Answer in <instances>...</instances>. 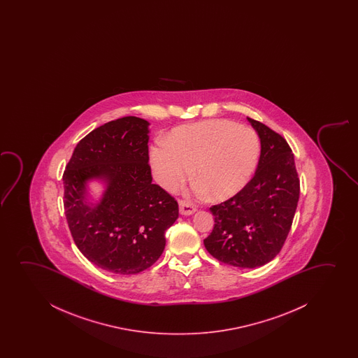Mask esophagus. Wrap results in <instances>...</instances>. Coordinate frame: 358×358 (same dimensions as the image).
I'll return each instance as SVG.
<instances>
[{
	"label": "esophagus",
	"mask_w": 358,
	"mask_h": 358,
	"mask_svg": "<svg viewBox=\"0 0 358 358\" xmlns=\"http://www.w3.org/2000/svg\"><path fill=\"white\" fill-rule=\"evenodd\" d=\"M178 204H180V213L183 214V215H191V214H193L196 210V206L191 203V201L181 199V201H178Z\"/></svg>",
	"instance_id": "34e87169"
}]
</instances>
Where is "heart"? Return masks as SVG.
<instances>
[{
	"instance_id": "obj_1",
	"label": "heart",
	"mask_w": 358,
	"mask_h": 358,
	"mask_svg": "<svg viewBox=\"0 0 358 358\" xmlns=\"http://www.w3.org/2000/svg\"><path fill=\"white\" fill-rule=\"evenodd\" d=\"M166 147L152 148V169L167 189H175L193 167L198 189L213 201L235 196L250 181L259 157L258 137L229 120H206L175 128Z\"/></svg>"
}]
</instances>
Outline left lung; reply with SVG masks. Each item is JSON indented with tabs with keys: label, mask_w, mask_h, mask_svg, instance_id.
Segmentation results:
<instances>
[{
	"label": "left lung",
	"mask_w": 358,
	"mask_h": 358,
	"mask_svg": "<svg viewBox=\"0 0 358 358\" xmlns=\"http://www.w3.org/2000/svg\"><path fill=\"white\" fill-rule=\"evenodd\" d=\"M260 138L258 166L230 199L211 206L215 225L204 240L221 263L255 268L274 259L287 238L299 198L292 149L281 134L248 118Z\"/></svg>",
	"instance_id": "left-lung-1"
}]
</instances>
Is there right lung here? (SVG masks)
<instances>
[{
    "label": "right lung",
    "mask_w": 358,
    "mask_h": 358,
    "mask_svg": "<svg viewBox=\"0 0 358 358\" xmlns=\"http://www.w3.org/2000/svg\"><path fill=\"white\" fill-rule=\"evenodd\" d=\"M149 122L127 116L105 123L74 148L64 172V206L74 243L92 263L120 275L150 268L165 248L178 203L152 183ZM105 178L102 203L85 201V182Z\"/></svg>",
    "instance_id": "right-lung-1"
}]
</instances>
